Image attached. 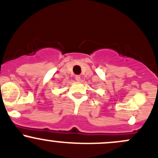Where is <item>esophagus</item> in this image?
I'll return each instance as SVG.
<instances>
[{
    "instance_id": "34e87169",
    "label": "esophagus",
    "mask_w": 158,
    "mask_h": 158,
    "mask_svg": "<svg viewBox=\"0 0 158 158\" xmlns=\"http://www.w3.org/2000/svg\"><path fill=\"white\" fill-rule=\"evenodd\" d=\"M75 79H76V80L77 81V82H79V81L81 80V77L79 76H76Z\"/></svg>"
}]
</instances>
